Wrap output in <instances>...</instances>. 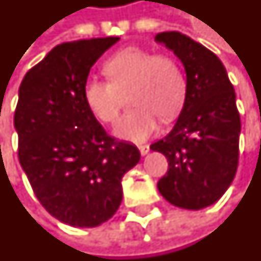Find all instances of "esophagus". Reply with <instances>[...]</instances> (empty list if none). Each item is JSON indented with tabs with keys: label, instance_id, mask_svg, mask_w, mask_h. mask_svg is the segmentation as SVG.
<instances>
[{
	"label": "esophagus",
	"instance_id": "34e87169",
	"mask_svg": "<svg viewBox=\"0 0 261 261\" xmlns=\"http://www.w3.org/2000/svg\"><path fill=\"white\" fill-rule=\"evenodd\" d=\"M138 149H140L141 155H147V154L149 152V145H147V144H145V145H140V147H138Z\"/></svg>",
	"mask_w": 261,
	"mask_h": 261
}]
</instances>
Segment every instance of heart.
Wrapping results in <instances>:
<instances>
[{
	"label": "heart",
	"mask_w": 261,
	"mask_h": 261,
	"mask_svg": "<svg viewBox=\"0 0 261 261\" xmlns=\"http://www.w3.org/2000/svg\"><path fill=\"white\" fill-rule=\"evenodd\" d=\"M109 82L89 79L83 86V97L89 110L103 123L116 121L123 105L121 93L131 90L134 110L118 120L114 136L143 143L164 120L175 118L187 97V79L179 63L167 55L128 46L118 50L105 63Z\"/></svg>",
	"instance_id": "b5f03b06"
}]
</instances>
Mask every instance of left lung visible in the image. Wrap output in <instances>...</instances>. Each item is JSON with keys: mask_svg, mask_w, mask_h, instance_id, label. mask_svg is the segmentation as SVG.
<instances>
[{"mask_svg": "<svg viewBox=\"0 0 261 261\" xmlns=\"http://www.w3.org/2000/svg\"><path fill=\"white\" fill-rule=\"evenodd\" d=\"M154 39L174 52L187 73V97L176 123L149 147L168 160V172L156 187L174 206L199 211L219 200L236 175V94L223 63L209 49L181 32H161Z\"/></svg>", "mask_w": 261, "mask_h": 261, "instance_id": "8db88e82", "label": "left lung"}]
</instances>
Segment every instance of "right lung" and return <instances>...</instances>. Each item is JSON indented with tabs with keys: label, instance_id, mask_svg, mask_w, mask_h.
Wrapping results in <instances>:
<instances>
[{
	"label": "right lung",
	"instance_id": "1",
	"mask_svg": "<svg viewBox=\"0 0 261 261\" xmlns=\"http://www.w3.org/2000/svg\"><path fill=\"white\" fill-rule=\"evenodd\" d=\"M118 41L55 46L18 92L14 127L21 167L42 206L74 227H96L117 212L121 178L140 161L134 144L106 134L83 97L92 66Z\"/></svg>",
	"mask_w": 261,
	"mask_h": 261
}]
</instances>
